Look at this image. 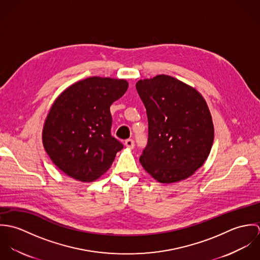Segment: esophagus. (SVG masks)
<instances>
[{
	"instance_id": "obj_1",
	"label": "esophagus",
	"mask_w": 260,
	"mask_h": 260,
	"mask_svg": "<svg viewBox=\"0 0 260 260\" xmlns=\"http://www.w3.org/2000/svg\"><path fill=\"white\" fill-rule=\"evenodd\" d=\"M125 146L127 147V148L133 149L134 148V146H135V143H134V140L133 139H127L126 141H125Z\"/></svg>"
}]
</instances>
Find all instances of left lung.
I'll return each mask as SVG.
<instances>
[{"label": "left lung", "instance_id": "8db88e82", "mask_svg": "<svg viewBox=\"0 0 260 260\" xmlns=\"http://www.w3.org/2000/svg\"><path fill=\"white\" fill-rule=\"evenodd\" d=\"M136 89L148 119V141L140 163L161 183L191 176L207 159L214 128L203 97L167 75L139 80Z\"/></svg>", "mask_w": 260, "mask_h": 260}]
</instances>
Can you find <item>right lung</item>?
<instances>
[{
    "mask_svg": "<svg viewBox=\"0 0 260 260\" xmlns=\"http://www.w3.org/2000/svg\"><path fill=\"white\" fill-rule=\"evenodd\" d=\"M128 89L122 79L90 77L67 88L45 121L46 152L68 176L90 182L111 166L123 144L111 134L110 106Z\"/></svg>",
    "mask_w": 260,
    "mask_h": 260,
    "instance_id": "1",
    "label": "right lung"
}]
</instances>
